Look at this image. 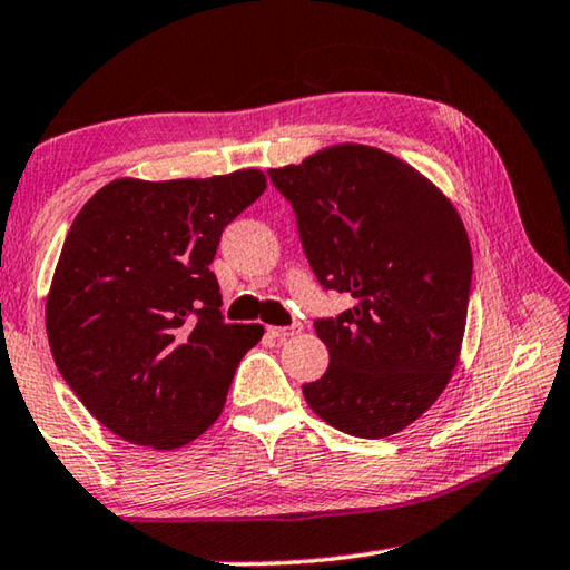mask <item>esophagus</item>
<instances>
[{
    "instance_id": "1",
    "label": "esophagus",
    "mask_w": 570,
    "mask_h": 570,
    "mask_svg": "<svg viewBox=\"0 0 570 570\" xmlns=\"http://www.w3.org/2000/svg\"><path fill=\"white\" fill-rule=\"evenodd\" d=\"M302 331V324H294V326H268V334L276 336V338H292L294 334Z\"/></svg>"
}]
</instances>
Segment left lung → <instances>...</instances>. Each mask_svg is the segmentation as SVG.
I'll return each instance as SVG.
<instances>
[{"mask_svg":"<svg viewBox=\"0 0 570 570\" xmlns=\"http://www.w3.org/2000/svg\"><path fill=\"white\" fill-rule=\"evenodd\" d=\"M268 177L294 206L321 286L356 298L314 324L328 368L304 399L351 436H393L459 364L473 274L461 216L411 164L366 144L326 147Z\"/></svg>","mask_w":570,"mask_h":570,"instance_id":"obj_1","label":"left lung"}]
</instances>
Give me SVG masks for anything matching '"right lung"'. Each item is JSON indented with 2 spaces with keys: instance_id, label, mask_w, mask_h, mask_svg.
Segmentation results:
<instances>
[{
  "instance_id": "add662e5",
  "label": "right lung",
  "mask_w": 570,
  "mask_h": 570,
  "mask_svg": "<svg viewBox=\"0 0 570 570\" xmlns=\"http://www.w3.org/2000/svg\"><path fill=\"white\" fill-rule=\"evenodd\" d=\"M264 189L258 169L124 177L81 206L47 294V336L69 389L119 439L171 451L219 419L264 326L224 324L209 264Z\"/></svg>"
}]
</instances>
